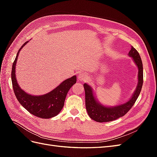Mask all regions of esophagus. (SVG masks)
Here are the masks:
<instances>
[{"mask_svg": "<svg viewBox=\"0 0 157 157\" xmlns=\"http://www.w3.org/2000/svg\"><path fill=\"white\" fill-rule=\"evenodd\" d=\"M89 75L85 73H80L78 76V79L79 81H86L88 79Z\"/></svg>", "mask_w": 157, "mask_h": 157, "instance_id": "34e87169", "label": "esophagus"}]
</instances>
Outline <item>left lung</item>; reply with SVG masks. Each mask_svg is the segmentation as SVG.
<instances>
[{
  "label": "left lung",
  "instance_id": "8db88e82",
  "mask_svg": "<svg viewBox=\"0 0 157 157\" xmlns=\"http://www.w3.org/2000/svg\"><path fill=\"white\" fill-rule=\"evenodd\" d=\"M128 55L132 57L138 68V75H137L138 82H137L134 94L126 103L114 107H107L103 105L101 103L98 102L95 98L92 87L86 83L84 84L83 86L85 90V103H86V111L89 117L92 120L98 122H110L123 117L130 111V109L134 105L138 98L144 82L143 63H142L138 52L133 46H132Z\"/></svg>",
  "mask_w": 157,
  "mask_h": 157
}]
</instances>
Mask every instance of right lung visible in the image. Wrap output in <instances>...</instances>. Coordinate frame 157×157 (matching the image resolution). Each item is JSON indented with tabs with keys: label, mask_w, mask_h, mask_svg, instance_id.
<instances>
[{
	"label": "right lung",
	"mask_w": 157,
	"mask_h": 157,
	"mask_svg": "<svg viewBox=\"0 0 157 157\" xmlns=\"http://www.w3.org/2000/svg\"><path fill=\"white\" fill-rule=\"evenodd\" d=\"M29 41L25 42L18 50L12 68V82L14 94L18 101L32 115L42 118H50L58 115L61 111L69 89L77 82L76 75L65 80L58 86L48 94L42 96H33L23 90L16 78V65L21 48Z\"/></svg>",
	"instance_id": "add662e5"
}]
</instances>
